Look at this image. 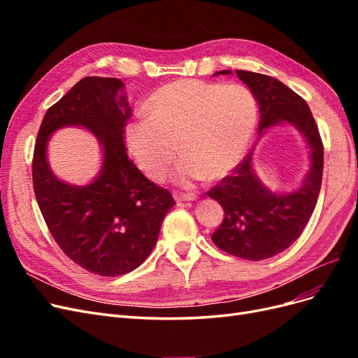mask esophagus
<instances>
[{"label": "esophagus", "instance_id": "obj_1", "mask_svg": "<svg viewBox=\"0 0 358 358\" xmlns=\"http://www.w3.org/2000/svg\"><path fill=\"white\" fill-rule=\"evenodd\" d=\"M175 199L176 201H192L197 199V196L192 192H175Z\"/></svg>", "mask_w": 358, "mask_h": 358}]
</instances>
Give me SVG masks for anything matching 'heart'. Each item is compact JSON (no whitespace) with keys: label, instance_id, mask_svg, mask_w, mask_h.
I'll use <instances>...</instances> for the list:
<instances>
[{"label":"heart","instance_id":"heart-1","mask_svg":"<svg viewBox=\"0 0 358 358\" xmlns=\"http://www.w3.org/2000/svg\"><path fill=\"white\" fill-rule=\"evenodd\" d=\"M148 117L125 128L129 154L146 176L159 179L179 150L175 179L183 185L221 179L237 166L254 136L258 104L239 83L182 79L157 90Z\"/></svg>","mask_w":358,"mask_h":358}]
</instances>
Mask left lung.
Returning <instances> with one entry per match:
<instances>
[{
    "instance_id": "obj_1",
    "label": "left lung",
    "mask_w": 358,
    "mask_h": 358,
    "mask_svg": "<svg viewBox=\"0 0 358 358\" xmlns=\"http://www.w3.org/2000/svg\"><path fill=\"white\" fill-rule=\"evenodd\" d=\"M231 73L229 70L216 74ZM259 104L258 131L280 122L294 125L310 148L312 166L303 185L291 194L267 189L252 171L251 150L233 173L208 191L224 209L212 242L227 254L259 262L294 243L315 209L322 180L324 146L308 103L272 76L237 70Z\"/></svg>"
}]
</instances>
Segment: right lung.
Instances as JSON below:
<instances>
[{"label": "right lung", "instance_id": "right-lung-1", "mask_svg": "<svg viewBox=\"0 0 358 358\" xmlns=\"http://www.w3.org/2000/svg\"><path fill=\"white\" fill-rule=\"evenodd\" d=\"M122 88L116 78L79 80L48 109L32 157V185L52 237L76 264L100 276L125 275L142 264L175 206L170 191L149 180L127 155L131 107ZM67 124L88 127L105 146L101 175L86 187L57 180L47 164L50 134Z\"/></svg>", "mask_w": 358, "mask_h": 358}]
</instances>
